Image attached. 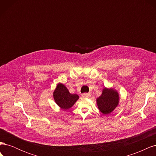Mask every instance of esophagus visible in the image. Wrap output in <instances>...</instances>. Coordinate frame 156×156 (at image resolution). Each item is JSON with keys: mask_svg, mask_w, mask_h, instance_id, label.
I'll use <instances>...</instances> for the list:
<instances>
[{"mask_svg": "<svg viewBox=\"0 0 156 156\" xmlns=\"http://www.w3.org/2000/svg\"><path fill=\"white\" fill-rule=\"evenodd\" d=\"M82 96L83 98H89L90 96V93H84L82 94Z\"/></svg>", "mask_w": 156, "mask_h": 156, "instance_id": "obj_1", "label": "esophagus"}]
</instances>
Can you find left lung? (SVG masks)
I'll list each match as a JSON object with an SVG mask.
<instances>
[{
    "instance_id": "1",
    "label": "left lung",
    "mask_w": 156,
    "mask_h": 156,
    "mask_svg": "<svg viewBox=\"0 0 156 156\" xmlns=\"http://www.w3.org/2000/svg\"><path fill=\"white\" fill-rule=\"evenodd\" d=\"M96 101L100 111L103 114L108 115L119 104V94L115 90L105 88L103 90L102 94L97 99Z\"/></svg>"
}]
</instances>
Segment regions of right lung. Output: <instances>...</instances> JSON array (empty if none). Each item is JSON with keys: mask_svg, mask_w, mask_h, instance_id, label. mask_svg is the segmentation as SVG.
Instances as JSON below:
<instances>
[{"mask_svg": "<svg viewBox=\"0 0 156 156\" xmlns=\"http://www.w3.org/2000/svg\"><path fill=\"white\" fill-rule=\"evenodd\" d=\"M53 97L56 104L64 110L72 107L79 99L78 95L70 94L67 88L62 83L58 84L53 92Z\"/></svg>", "mask_w": 156, "mask_h": 156, "instance_id": "add662e5", "label": "right lung"}]
</instances>
